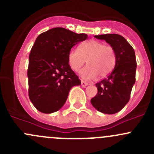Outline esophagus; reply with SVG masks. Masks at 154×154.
<instances>
[{
    "instance_id": "1",
    "label": "esophagus",
    "mask_w": 154,
    "mask_h": 154,
    "mask_svg": "<svg viewBox=\"0 0 154 154\" xmlns=\"http://www.w3.org/2000/svg\"><path fill=\"white\" fill-rule=\"evenodd\" d=\"M87 85H88V83H87V82L84 81V80H81V86H82L85 87V86H86Z\"/></svg>"
}]
</instances>
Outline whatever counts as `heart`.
<instances>
[{"label":"heart","mask_w":154,"mask_h":154,"mask_svg":"<svg viewBox=\"0 0 154 154\" xmlns=\"http://www.w3.org/2000/svg\"><path fill=\"white\" fill-rule=\"evenodd\" d=\"M68 63L74 71H80L83 79L91 80L97 77H106L113 70L116 63V54L113 47L102 42L90 40L78 48H72L68 54Z\"/></svg>","instance_id":"1"}]
</instances>
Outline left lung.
<instances>
[{
    "instance_id": "1",
    "label": "left lung",
    "mask_w": 154,
    "mask_h": 154,
    "mask_svg": "<svg viewBox=\"0 0 154 154\" xmlns=\"http://www.w3.org/2000/svg\"><path fill=\"white\" fill-rule=\"evenodd\" d=\"M105 40L115 49L116 63L109 74L96 83L97 93L91 99L92 106L100 112L115 114L128 103L136 82V60L135 51L128 42L119 34L94 35Z\"/></svg>"
}]
</instances>
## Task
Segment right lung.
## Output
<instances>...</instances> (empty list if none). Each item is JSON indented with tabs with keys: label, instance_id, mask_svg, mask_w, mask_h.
Listing matches in <instances>:
<instances>
[{
	"label": "right lung",
	"instance_id": "1",
	"mask_svg": "<svg viewBox=\"0 0 154 154\" xmlns=\"http://www.w3.org/2000/svg\"><path fill=\"white\" fill-rule=\"evenodd\" d=\"M87 38L63 27L50 29L36 38L29 55L27 77L29 100L39 112L58 111L71 88L81 84L68 57L72 47Z\"/></svg>",
	"mask_w": 154,
	"mask_h": 154
}]
</instances>
